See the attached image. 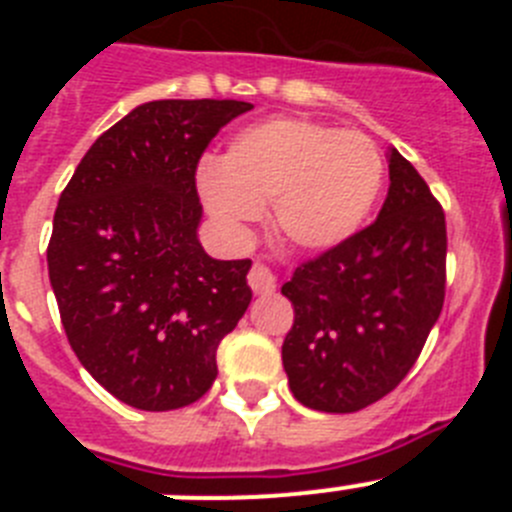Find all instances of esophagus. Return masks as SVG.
<instances>
[{
  "mask_svg": "<svg viewBox=\"0 0 512 512\" xmlns=\"http://www.w3.org/2000/svg\"><path fill=\"white\" fill-rule=\"evenodd\" d=\"M248 287H251L256 295H269V292H274L277 279H274V274H271V269L264 261H256V264L251 266V271H248Z\"/></svg>",
  "mask_w": 512,
  "mask_h": 512,
  "instance_id": "esophagus-1",
  "label": "esophagus"
}]
</instances>
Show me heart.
Masks as SVG:
<instances>
[{"mask_svg":"<svg viewBox=\"0 0 512 512\" xmlns=\"http://www.w3.org/2000/svg\"><path fill=\"white\" fill-rule=\"evenodd\" d=\"M384 164L361 130L277 117L241 130L220 164L197 174L207 210L228 228H246L271 202L284 241L325 251L356 233L382 189Z\"/></svg>","mask_w":512,"mask_h":512,"instance_id":"1","label":"heart"}]
</instances>
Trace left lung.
Masks as SVG:
<instances>
[{"label":"left lung","mask_w":512,"mask_h":512,"mask_svg":"<svg viewBox=\"0 0 512 512\" xmlns=\"http://www.w3.org/2000/svg\"><path fill=\"white\" fill-rule=\"evenodd\" d=\"M282 295V364L305 408L356 413L408 377L446 297V215L408 158L392 148L377 220L302 261Z\"/></svg>","instance_id":"1"}]
</instances>
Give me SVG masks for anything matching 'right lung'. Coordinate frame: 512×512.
Returning <instances> with one entry per match:
<instances>
[{
	"mask_svg": "<svg viewBox=\"0 0 512 512\" xmlns=\"http://www.w3.org/2000/svg\"><path fill=\"white\" fill-rule=\"evenodd\" d=\"M253 104L158 99L94 140L61 192L48 277L74 354L117 400L176 410L217 377V346L243 318L251 259L202 251L197 166Z\"/></svg>",
	"mask_w": 512,
	"mask_h": 512,
	"instance_id": "obj_1",
	"label": "right lung"
}]
</instances>
